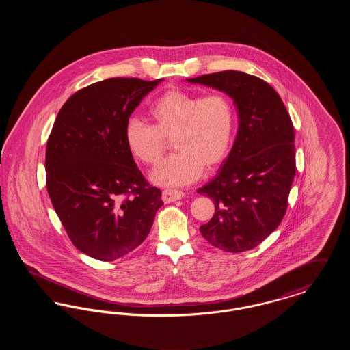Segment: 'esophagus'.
Here are the masks:
<instances>
[{
    "instance_id": "obj_1",
    "label": "esophagus",
    "mask_w": 350,
    "mask_h": 350,
    "mask_svg": "<svg viewBox=\"0 0 350 350\" xmlns=\"http://www.w3.org/2000/svg\"><path fill=\"white\" fill-rule=\"evenodd\" d=\"M183 197V191L176 190V189H165L161 194V200H164V203L176 202V200H181Z\"/></svg>"
}]
</instances>
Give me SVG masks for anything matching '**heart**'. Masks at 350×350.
Instances as JSON below:
<instances>
[{"instance_id": "1", "label": "heart", "mask_w": 350, "mask_h": 350, "mask_svg": "<svg viewBox=\"0 0 350 350\" xmlns=\"http://www.w3.org/2000/svg\"><path fill=\"white\" fill-rule=\"evenodd\" d=\"M152 124L130 118L124 126V143L136 160L156 165L172 140L176 152L152 172V181L178 186L196 181L203 167L224 161L232 144L234 110L223 93L202 96L170 89L148 109Z\"/></svg>"}]
</instances>
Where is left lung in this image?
I'll return each mask as SVG.
<instances>
[{
  "mask_svg": "<svg viewBox=\"0 0 350 350\" xmlns=\"http://www.w3.org/2000/svg\"><path fill=\"white\" fill-rule=\"evenodd\" d=\"M187 81L226 92L239 113L228 159L217 177L198 189L215 204L200 233L219 250H252L280 226L287 210L297 170L291 118L273 86L253 75L223 70Z\"/></svg>",
  "mask_w": 350,
  "mask_h": 350,
  "instance_id": "1",
  "label": "left lung"
}]
</instances>
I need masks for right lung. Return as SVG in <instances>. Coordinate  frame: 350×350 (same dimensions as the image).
I'll return each mask as SVG.
<instances>
[{"mask_svg": "<svg viewBox=\"0 0 350 350\" xmlns=\"http://www.w3.org/2000/svg\"><path fill=\"white\" fill-rule=\"evenodd\" d=\"M114 77L77 90L60 109L46 148V185L72 244L114 261L148 236L161 191L137 169L124 126L157 83Z\"/></svg>", "mask_w": 350, "mask_h": 350, "instance_id": "obj_1", "label": "right lung"}]
</instances>
